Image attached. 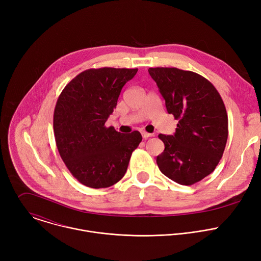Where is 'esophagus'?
Returning <instances> with one entry per match:
<instances>
[{
    "instance_id": "34e87169",
    "label": "esophagus",
    "mask_w": 261,
    "mask_h": 261,
    "mask_svg": "<svg viewBox=\"0 0 261 261\" xmlns=\"http://www.w3.org/2000/svg\"><path fill=\"white\" fill-rule=\"evenodd\" d=\"M141 135H142V137H143L144 139H146V138H148V137L153 136V134H151V133H147V132H145V131H142V132H141Z\"/></svg>"
}]
</instances>
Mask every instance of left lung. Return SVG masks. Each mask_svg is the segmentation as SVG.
I'll return each mask as SVG.
<instances>
[{"instance_id":"1","label":"left lung","mask_w":261,"mask_h":261,"mask_svg":"<svg viewBox=\"0 0 261 261\" xmlns=\"http://www.w3.org/2000/svg\"><path fill=\"white\" fill-rule=\"evenodd\" d=\"M165 100L168 114L178 121L174 135L159 134L164 152L157 157L160 171L173 181L190 186L212 173L223 156L228 118L220 94L203 76L177 68H148Z\"/></svg>"}]
</instances>
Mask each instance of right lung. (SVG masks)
Segmentation results:
<instances>
[{"instance_id":"obj_1","label":"right lung","mask_w":261,"mask_h":261,"mask_svg":"<svg viewBox=\"0 0 261 261\" xmlns=\"http://www.w3.org/2000/svg\"><path fill=\"white\" fill-rule=\"evenodd\" d=\"M137 70H85L58 98L54 113L58 151L71 174L87 187L107 188L118 182L142 139L138 131L125 135L105 126L123 87Z\"/></svg>"}]
</instances>
